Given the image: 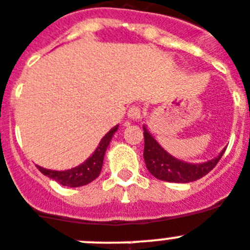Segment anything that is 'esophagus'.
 I'll return each instance as SVG.
<instances>
[{
  "label": "esophagus",
  "instance_id": "34e87169",
  "mask_svg": "<svg viewBox=\"0 0 250 250\" xmlns=\"http://www.w3.org/2000/svg\"><path fill=\"white\" fill-rule=\"evenodd\" d=\"M127 116H129L130 119H133V120L140 119V116H142V110H140L139 106H131V107L129 108V111H127Z\"/></svg>",
  "mask_w": 250,
  "mask_h": 250
}]
</instances>
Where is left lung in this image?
<instances>
[{
	"mask_svg": "<svg viewBox=\"0 0 250 250\" xmlns=\"http://www.w3.org/2000/svg\"><path fill=\"white\" fill-rule=\"evenodd\" d=\"M144 130V161L146 168L155 178L167 182L176 183H188L197 181L214 169L217 162L220 161L225 149L220 154L211 161L200 164H192L187 162L180 161L177 158L172 157L169 153L164 150L154 136L149 133L146 126H143Z\"/></svg>",
	"mask_w": 250,
	"mask_h": 250,
	"instance_id": "obj_1",
	"label": "left lung"
}]
</instances>
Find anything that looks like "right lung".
Listing matches in <instances>:
<instances>
[{
    "instance_id": "1",
    "label": "right lung",
    "mask_w": 250,
    "mask_h": 250,
    "mask_svg": "<svg viewBox=\"0 0 250 250\" xmlns=\"http://www.w3.org/2000/svg\"><path fill=\"white\" fill-rule=\"evenodd\" d=\"M117 127H119V125L112 127V129L102 138L99 146L96 148L95 153H93L86 162H83L82 164L72 168V169L52 170L39 167V166H36V167H38V169H39L42 174H45L49 178L57 181L58 183H61L62 186L80 187L84 186V185H88V183L95 181L96 178L100 176L102 164H104V153H106V149H107L108 144H110L111 139H112V136H114Z\"/></svg>"
}]
</instances>
